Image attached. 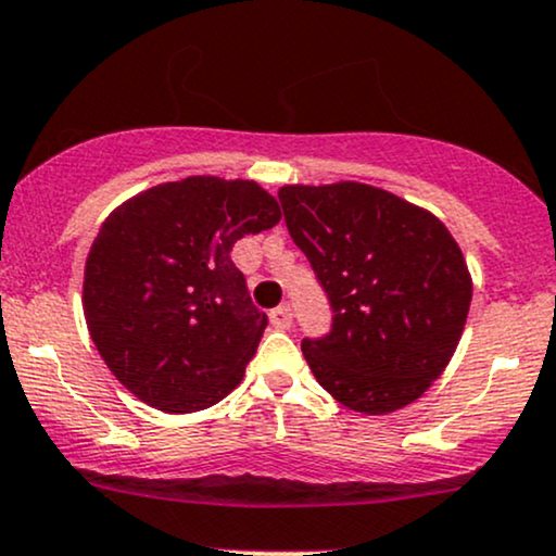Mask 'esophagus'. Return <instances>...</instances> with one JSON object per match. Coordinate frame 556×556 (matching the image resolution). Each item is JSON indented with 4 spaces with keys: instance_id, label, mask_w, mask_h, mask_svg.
<instances>
[{
    "instance_id": "34e87169",
    "label": "esophagus",
    "mask_w": 556,
    "mask_h": 556,
    "mask_svg": "<svg viewBox=\"0 0 556 556\" xmlns=\"http://www.w3.org/2000/svg\"><path fill=\"white\" fill-rule=\"evenodd\" d=\"M270 323L280 330H286L291 326V304H280V307L270 309Z\"/></svg>"
}]
</instances>
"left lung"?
<instances>
[{
  "instance_id": "8db88e82",
  "label": "left lung",
  "mask_w": 556,
  "mask_h": 556,
  "mask_svg": "<svg viewBox=\"0 0 556 556\" xmlns=\"http://www.w3.org/2000/svg\"><path fill=\"white\" fill-rule=\"evenodd\" d=\"M283 220L330 304V330L302 339L317 383L354 413L426 394L463 336L472 283L439 217L365 184L283 186Z\"/></svg>"
}]
</instances>
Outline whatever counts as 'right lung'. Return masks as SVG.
I'll use <instances>...</instances> for the list:
<instances>
[{
    "mask_svg": "<svg viewBox=\"0 0 556 556\" xmlns=\"http://www.w3.org/2000/svg\"><path fill=\"white\" fill-rule=\"evenodd\" d=\"M278 220L254 180L194 176L128 199L102 223L86 260V326L130 394L199 413L239 386L267 315L230 249Z\"/></svg>",
    "mask_w": 556,
    "mask_h": 556,
    "instance_id": "obj_1",
    "label": "right lung"
}]
</instances>
